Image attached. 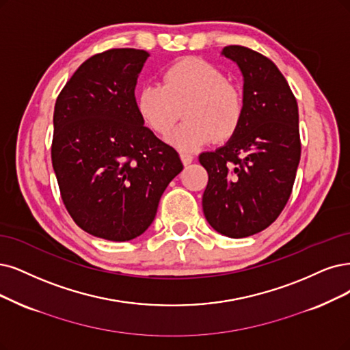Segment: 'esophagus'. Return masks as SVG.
<instances>
[{
	"label": "esophagus",
	"mask_w": 350,
	"mask_h": 350,
	"mask_svg": "<svg viewBox=\"0 0 350 350\" xmlns=\"http://www.w3.org/2000/svg\"><path fill=\"white\" fill-rule=\"evenodd\" d=\"M180 159H182V161H183L185 165H189V164L193 161V155L183 151V152H180Z\"/></svg>",
	"instance_id": "obj_1"
}]
</instances>
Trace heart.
<instances>
[{"label":"heart","instance_id":"b5f03b06","mask_svg":"<svg viewBox=\"0 0 350 350\" xmlns=\"http://www.w3.org/2000/svg\"><path fill=\"white\" fill-rule=\"evenodd\" d=\"M135 108L141 121L161 137L172 131L180 109L185 108L186 121L170 134L168 142L182 151H195L238 133L245 115V95L212 63L187 57L163 72L161 85L142 86Z\"/></svg>","mask_w":350,"mask_h":350}]
</instances>
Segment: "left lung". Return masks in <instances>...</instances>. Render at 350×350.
<instances>
[{
  "mask_svg": "<svg viewBox=\"0 0 350 350\" xmlns=\"http://www.w3.org/2000/svg\"><path fill=\"white\" fill-rule=\"evenodd\" d=\"M222 55L243 75L245 115L224 147L199 155L209 176L202 206L219 234L247 238L273 224L290 199L301 154L299 107L268 57L243 46Z\"/></svg>",
  "mask_w": 350,
  "mask_h": 350,
  "instance_id": "1",
  "label": "left lung"
}]
</instances>
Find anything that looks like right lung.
<instances>
[{"mask_svg":"<svg viewBox=\"0 0 350 350\" xmlns=\"http://www.w3.org/2000/svg\"><path fill=\"white\" fill-rule=\"evenodd\" d=\"M146 50L111 49L83 62L59 94L51 163L64 208L88 234L124 242L152 224L178 152L135 108Z\"/></svg>","mask_w":350,"mask_h":350,"instance_id":"right-lung-1","label":"right lung"}]
</instances>
